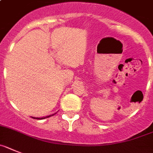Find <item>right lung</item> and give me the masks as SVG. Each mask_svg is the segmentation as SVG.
Wrapping results in <instances>:
<instances>
[{"mask_svg":"<svg viewBox=\"0 0 153 153\" xmlns=\"http://www.w3.org/2000/svg\"><path fill=\"white\" fill-rule=\"evenodd\" d=\"M55 114V113H54ZM54 115V114H53V115ZM51 115H48V116H46V117H45V118H34V117H32L33 119H45V118H48V117H50V116H51Z\"/></svg>","mask_w":153,"mask_h":153,"instance_id":"add662e5","label":"right lung"}]
</instances>
